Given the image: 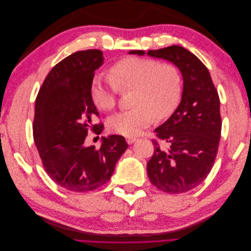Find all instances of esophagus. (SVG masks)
Segmentation results:
<instances>
[{
  "instance_id": "34e87169",
  "label": "esophagus",
  "mask_w": 251,
  "mask_h": 251,
  "mask_svg": "<svg viewBox=\"0 0 251 251\" xmlns=\"http://www.w3.org/2000/svg\"><path fill=\"white\" fill-rule=\"evenodd\" d=\"M136 140H137V138H136V137H126V142H127L128 144L134 143Z\"/></svg>"
}]
</instances>
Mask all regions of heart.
Returning a JSON list of instances; mask_svg holds the SVG:
<instances>
[{
	"mask_svg": "<svg viewBox=\"0 0 251 251\" xmlns=\"http://www.w3.org/2000/svg\"><path fill=\"white\" fill-rule=\"evenodd\" d=\"M132 89L134 108L119 112L108 120L114 133L134 137L154 120L169 117L177 108L181 97L182 78L172 63L130 56L118 60L110 69V76L97 75L90 88L96 107L110 111L116 104L119 91Z\"/></svg>",
	"mask_w": 251,
	"mask_h": 251,
	"instance_id": "heart-1",
	"label": "heart"
}]
</instances>
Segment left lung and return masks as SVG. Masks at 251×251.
Returning <instances> with one entry per match:
<instances>
[{
    "label": "left lung",
    "mask_w": 251,
    "mask_h": 251,
    "mask_svg": "<svg viewBox=\"0 0 251 251\" xmlns=\"http://www.w3.org/2000/svg\"><path fill=\"white\" fill-rule=\"evenodd\" d=\"M130 54L144 55L142 50ZM151 57L166 59L183 78L181 101L172 116L155 128L157 137L169 143L160 148L153 140L154 154L148 162L151 183L162 192L181 194L198 186L211 171L221 137L220 98L207 68L183 47L149 50Z\"/></svg>",
    "instance_id": "obj_1"
}]
</instances>
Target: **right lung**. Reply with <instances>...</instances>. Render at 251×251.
Instances as JSON below:
<instances>
[{
	"instance_id": "add662e5",
	"label": "right lung",
	"mask_w": 251,
	"mask_h": 251,
	"mask_svg": "<svg viewBox=\"0 0 251 251\" xmlns=\"http://www.w3.org/2000/svg\"><path fill=\"white\" fill-rule=\"evenodd\" d=\"M103 64L100 50L75 52L60 60L45 78L35 100L33 138L49 177L68 191H94L107 183L127 149L123 136L102 137L100 149L86 147L98 112L90 95L95 70Z\"/></svg>"
}]
</instances>
